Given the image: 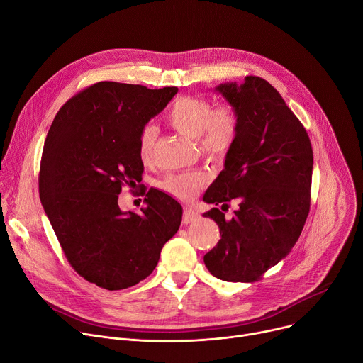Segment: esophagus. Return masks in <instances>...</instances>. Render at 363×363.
<instances>
[{
	"mask_svg": "<svg viewBox=\"0 0 363 363\" xmlns=\"http://www.w3.org/2000/svg\"><path fill=\"white\" fill-rule=\"evenodd\" d=\"M199 213L196 212V209L193 208H186L183 212V224H191V222H196L199 219Z\"/></svg>",
	"mask_w": 363,
	"mask_h": 363,
	"instance_id": "esophagus-1",
	"label": "esophagus"
}]
</instances>
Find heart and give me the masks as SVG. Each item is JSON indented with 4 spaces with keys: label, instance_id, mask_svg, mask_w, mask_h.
<instances>
[{
    "label": "heart",
    "instance_id": "1",
    "mask_svg": "<svg viewBox=\"0 0 363 363\" xmlns=\"http://www.w3.org/2000/svg\"><path fill=\"white\" fill-rule=\"evenodd\" d=\"M167 122L180 133L194 138L199 151L216 161L230 155L240 133V119L231 104L224 103L213 107L208 99L201 96L179 97L167 111ZM157 133L154 125H145L139 132L138 154L145 164L152 160ZM205 183L206 177L202 173L182 172L167 176L161 187L180 201H190Z\"/></svg>",
    "mask_w": 363,
    "mask_h": 363
}]
</instances>
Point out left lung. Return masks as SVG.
<instances>
[{
  "instance_id": "obj_1",
  "label": "left lung",
  "mask_w": 363,
  "mask_h": 363,
  "mask_svg": "<svg viewBox=\"0 0 363 363\" xmlns=\"http://www.w3.org/2000/svg\"><path fill=\"white\" fill-rule=\"evenodd\" d=\"M237 110L240 133L224 170L203 194L215 208L220 240L205 255L220 281L255 282L285 259L305 225L311 202L313 147L282 96L260 77L215 89ZM235 200L231 220L222 210Z\"/></svg>"
}]
</instances>
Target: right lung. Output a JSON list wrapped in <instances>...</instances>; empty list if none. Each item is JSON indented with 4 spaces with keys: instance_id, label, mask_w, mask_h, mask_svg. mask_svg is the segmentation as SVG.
Masks as SVG:
<instances>
[{
    "instance_id": "add662e5",
    "label": "right lung",
    "mask_w": 363,
    "mask_h": 363,
    "mask_svg": "<svg viewBox=\"0 0 363 363\" xmlns=\"http://www.w3.org/2000/svg\"><path fill=\"white\" fill-rule=\"evenodd\" d=\"M177 91L100 81L71 97L49 128L40 202L69 264L100 288L121 291L144 281L180 227L182 205L161 190L143 191V213L118 203L123 186L143 180L139 132Z\"/></svg>"
}]
</instances>
